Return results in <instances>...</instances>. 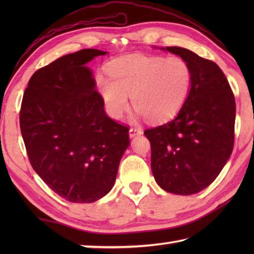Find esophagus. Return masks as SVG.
<instances>
[{
    "label": "esophagus",
    "mask_w": 254,
    "mask_h": 254,
    "mask_svg": "<svg viewBox=\"0 0 254 254\" xmlns=\"http://www.w3.org/2000/svg\"><path fill=\"white\" fill-rule=\"evenodd\" d=\"M128 134H130V137L140 135V134H142V130H141L140 127H131L130 131H128Z\"/></svg>",
    "instance_id": "1"
}]
</instances>
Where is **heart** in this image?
I'll use <instances>...</instances> for the list:
<instances>
[{
	"label": "heart",
	"mask_w": 254,
	"mask_h": 254,
	"mask_svg": "<svg viewBox=\"0 0 254 254\" xmlns=\"http://www.w3.org/2000/svg\"><path fill=\"white\" fill-rule=\"evenodd\" d=\"M107 74L110 78L100 76L97 84L110 117H123L128 95L137 113L152 122L167 121L179 113L192 80L188 63L176 56H127L112 62Z\"/></svg>",
	"instance_id": "obj_1"
}]
</instances>
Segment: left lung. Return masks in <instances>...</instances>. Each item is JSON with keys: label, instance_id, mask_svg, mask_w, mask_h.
Returning <instances> with one entry per match:
<instances>
[{"label": "left lung", "instance_id": "obj_1", "mask_svg": "<svg viewBox=\"0 0 254 254\" xmlns=\"http://www.w3.org/2000/svg\"><path fill=\"white\" fill-rule=\"evenodd\" d=\"M188 63L191 88L176 118L144 131L151 144L157 184L177 195L196 194L212 184L234 145L235 98L224 72L212 60L180 47H166Z\"/></svg>", "mask_w": 254, "mask_h": 254}]
</instances>
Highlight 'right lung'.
<instances>
[{"instance_id": "right-lung-1", "label": "right lung", "mask_w": 254, "mask_h": 254, "mask_svg": "<svg viewBox=\"0 0 254 254\" xmlns=\"http://www.w3.org/2000/svg\"><path fill=\"white\" fill-rule=\"evenodd\" d=\"M105 54L83 49L40 68L21 103V134L32 168L71 203H93L105 196L130 144L127 127L107 117L85 66Z\"/></svg>"}]
</instances>
